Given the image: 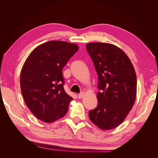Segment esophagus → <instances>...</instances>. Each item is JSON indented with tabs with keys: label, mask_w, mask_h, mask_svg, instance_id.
Wrapping results in <instances>:
<instances>
[{
	"label": "esophagus",
	"mask_w": 158,
	"mask_h": 158,
	"mask_svg": "<svg viewBox=\"0 0 158 158\" xmlns=\"http://www.w3.org/2000/svg\"><path fill=\"white\" fill-rule=\"evenodd\" d=\"M83 96H84V93H83V92L79 93V94H78V98H83Z\"/></svg>",
	"instance_id": "34e87169"
}]
</instances>
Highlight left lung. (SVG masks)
I'll return each mask as SVG.
<instances>
[{
  "mask_svg": "<svg viewBox=\"0 0 158 158\" xmlns=\"http://www.w3.org/2000/svg\"><path fill=\"white\" fill-rule=\"evenodd\" d=\"M86 49L98 74V105L89 111L90 120L102 130L118 126L135 103L136 95L135 70L128 57L117 46L90 43Z\"/></svg>",
  "mask_w": 158,
  "mask_h": 158,
  "instance_id": "1",
  "label": "left lung"
}]
</instances>
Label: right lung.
I'll use <instances>...</instances> for the list:
<instances>
[{"instance_id": "right-lung-1", "label": "right lung", "mask_w": 158, "mask_h": 158, "mask_svg": "<svg viewBox=\"0 0 158 158\" xmlns=\"http://www.w3.org/2000/svg\"><path fill=\"white\" fill-rule=\"evenodd\" d=\"M78 49L73 43L46 42L33 50L22 67L20 87L23 100L43 122H54L68 111L73 98L64 89L62 69Z\"/></svg>"}]
</instances>
